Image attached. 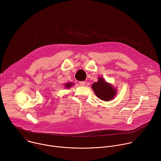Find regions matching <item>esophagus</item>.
Returning <instances> with one entry per match:
<instances>
[{
    "mask_svg": "<svg viewBox=\"0 0 161 161\" xmlns=\"http://www.w3.org/2000/svg\"><path fill=\"white\" fill-rule=\"evenodd\" d=\"M79 84H80L81 86H85V81H80V82H79Z\"/></svg>",
    "mask_w": 161,
    "mask_h": 161,
    "instance_id": "esophagus-1",
    "label": "esophagus"
}]
</instances>
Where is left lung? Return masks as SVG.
<instances>
[{"mask_svg": "<svg viewBox=\"0 0 161 161\" xmlns=\"http://www.w3.org/2000/svg\"><path fill=\"white\" fill-rule=\"evenodd\" d=\"M98 79V81L94 82L92 85L97 97L103 101L112 100L116 95V89L111 84L107 83L103 78L99 77Z\"/></svg>", "mask_w": 161, "mask_h": 161, "instance_id": "1", "label": "left lung"}]
</instances>
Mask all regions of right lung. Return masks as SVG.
Here are the masks:
<instances>
[{
  "instance_id": "add662e5",
  "label": "right lung",
  "mask_w": 161,
  "mask_h": 161,
  "mask_svg": "<svg viewBox=\"0 0 161 161\" xmlns=\"http://www.w3.org/2000/svg\"><path fill=\"white\" fill-rule=\"evenodd\" d=\"M73 85V83H67L65 84V87H66V88H70Z\"/></svg>"
}]
</instances>
